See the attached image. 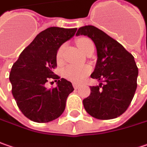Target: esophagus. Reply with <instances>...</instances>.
<instances>
[{
  "mask_svg": "<svg viewBox=\"0 0 147 147\" xmlns=\"http://www.w3.org/2000/svg\"><path fill=\"white\" fill-rule=\"evenodd\" d=\"M72 86H73L74 89H78V88L80 87V84H78V83H75V82H74L73 84H72Z\"/></svg>",
  "mask_w": 147,
  "mask_h": 147,
  "instance_id": "obj_1",
  "label": "esophagus"
}]
</instances>
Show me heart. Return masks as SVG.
<instances>
[{
	"label": "heart",
	"mask_w": 147,
	"mask_h": 147,
	"mask_svg": "<svg viewBox=\"0 0 147 147\" xmlns=\"http://www.w3.org/2000/svg\"><path fill=\"white\" fill-rule=\"evenodd\" d=\"M91 43H93L91 40L87 38H81L76 41V45L82 53ZM62 51H63V46L58 48V50L57 52V61L61 60ZM90 68L89 67H76V66L70 65V66H67L64 69L63 75L67 80L73 81V82H80L87 74L90 73Z\"/></svg>",
	"instance_id": "heart-1"
}]
</instances>
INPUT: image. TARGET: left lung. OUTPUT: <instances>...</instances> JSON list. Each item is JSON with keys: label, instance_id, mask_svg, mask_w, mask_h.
Here are the masks:
<instances>
[{"label": "left lung", "instance_id": "8db88e82", "mask_svg": "<svg viewBox=\"0 0 147 147\" xmlns=\"http://www.w3.org/2000/svg\"><path fill=\"white\" fill-rule=\"evenodd\" d=\"M90 38L97 49V63L90 75L99 82L90 86V94L84 99L86 112L94 118L109 120L118 118L130 105L137 90L138 68L134 57L122 44L98 28L87 25L76 35Z\"/></svg>", "mask_w": 147, "mask_h": 147}]
</instances>
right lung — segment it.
<instances>
[{"label": "right lung", "instance_id": "right-lung-1", "mask_svg": "<svg viewBox=\"0 0 147 147\" xmlns=\"http://www.w3.org/2000/svg\"><path fill=\"white\" fill-rule=\"evenodd\" d=\"M77 29L50 27L42 31L24 49L10 72L12 94L27 118L36 123H48L60 117L66 108L72 84L53 72L57 52L72 38ZM54 80L58 86L47 89L45 84Z\"/></svg>", "mask_w": 147, "mask_h": 147}]
</instances>
